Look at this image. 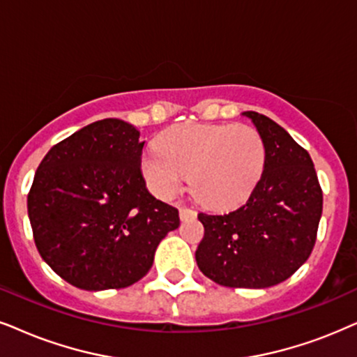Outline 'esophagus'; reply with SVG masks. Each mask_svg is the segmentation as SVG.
<instances>
[{
  "label": "esophagus",
  "mask_w": 357,
  "mask_h": 357,
  "mask_svg": "<svg viewBox=\"0 0 357 357\" xmlns=\"http://www.w3.org/2000/svg\"><path fill=\"white\" fill-rule=\"evenodd\" d=\"M196 215H197V212L194 209H189V207H181V209H179V218H181V220L194 219Z\"/></svg>",
  "instance_id": "esophagus-1"
}]
</instances>
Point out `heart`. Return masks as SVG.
<instances>
[{"label": "heart", "instance_id": "obj_1", "mask_svg": "<svg viewBox=\"0 0 357 357\" xmlns=\"http://www.w3.org/2000/svg\"><path fill=\"white\" fill-rule=\"evenodd\" d=\"M267 163V146L254 126L188 123L166 130L156 151L142 158V173L161 199H173L191 174L194 196L231 207L254 191Z\"/></svg>", "mask_w": 357, "mask_h": 357}]
</instances>
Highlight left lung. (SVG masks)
<instances>
[{
	"label": "left lung",
	"instance_id": "obj_1",
	"mask_svg": "<svg viewBox=\"0 0 357 357\" xmlns=\"http://www.w3.org/2000/svg\"><path fill=\"white\" fill-rule=\"evenodd\" d=\"M267 146V163L245 204L222 215L199 212L204 237L196 250L207 278L231 288L285 282L317 242L323 191L308 151L268 116L245 112Z\"/></svg>",
	"mask_w": 357,
	"mask_h": 357
}]
</instances>
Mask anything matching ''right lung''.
I'll use <instances>...</instances> for the list:
<instances>
[{"label":"right lung","instance_id":"obj_1","mask_svg":"<svg viewBox=\"0 0 357 357\" xmlns=\"http://www.w3.org/2000/svg\"><path fill=\"white\" fill-rule=\"evenodd\" d=\"M138 137L121 120L93 121L54 145L34 174L28 214L36 247L82 290L133 285L179 225L178 209L148 192Z\"/></svg>","mask_w":357,"mask_h":357}]
</instances>
